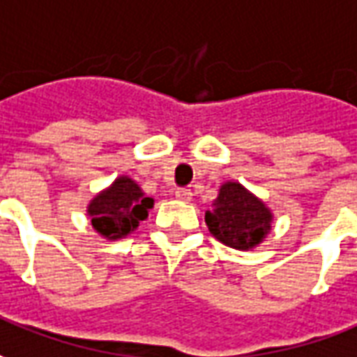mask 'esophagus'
Masks as SVG:
<instances>
[{"mask_svg":"<svg viewBox=\"0 0 357 357\" xmlns=\"http://www.w3.org/2000/svg\"><path fill=\"white\" fill-rule=\"evenodd\" d=\"M174 196H176L178 200H183V202H190V200H192V192H190L188 188H176V190H174Z\"/></svg>","mask_w":357,"mask_h":357,"instance_id":"esophagus-1","label":"esophagus"}]
</instances>
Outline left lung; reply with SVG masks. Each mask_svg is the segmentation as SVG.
<instances>
[{"label":"left lung","mask_w":357,"mask_h":357,"mask_svg":"<svg viewBox=\"0 0 357 357\" xmlns=\"http://www.w3.org/2000/svg\"><path fill=\"white\" fill-rule=\"evenodd\" d=\"M206 225L223 245L250 250L268 235L272 227V211L239 183H225L221 184L210 210H206Z\"/></svg>","instance_id":"1"}]
</instances>
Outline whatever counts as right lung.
<instances>
[{
  "label": "right lung",
  "instance_id": "1",
  "mask_svg": "<svg viewBox=\"0 0 357 357\" xmlns=\"http://www.w3.org/2000/svg\"><path fill=\"white\" fill-rule=\"evenodd\" d=\"M153 208V198L130 176H118L114 183L99 192L87 206L91 225L108 241L122 239L137 229L139 221L147 218V211Z\"/></svg>",
  "mask_w": 357,
  "mask_h": 357
}]
</instances>
